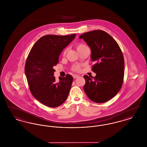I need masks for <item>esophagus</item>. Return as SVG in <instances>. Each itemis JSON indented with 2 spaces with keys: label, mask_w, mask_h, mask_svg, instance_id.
Returning a JSON list of instances; mask_svg holds the SVG:
<instances>
[{
  "label": "esophagus",
  "mask_w": 147,
  "mask_h": 147,
  "mask_svg": "<svg viewBox=\"0 0 147 147\" xmlns=\"http://www.w3.org/2000/svg\"><path fill=\"white\" fill-rule=\"evenodd\" d=\"M79 77L78 75H77V74H74L73 76V78H74V79H76V78H78V77Z\"/></svg>",
  "instance_id": "esophagus-1"
}]
</instances>
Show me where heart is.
Listing matches in <instances>:
<instances>
[{
	"instance_id": "1",
	"label": "heart",
	"mask_w": 147,
	"mask_h": 147,
	"mask_svg": "<svg viewBox=\"0 0 147 147\" xmlns=\"http://www.w3.org/2000/svg\"><path fill=\"white\" fill-rule=\"evenodd\" d=\"M85 46H85V45H84V44H83V43H79V44H78L77 46V51H79V50H80V49L84 48V47H85ZM67 49L64 50V51H63V55H65V53H66V52H67ZM80 69H81V65H79V64H74V65H73V67H72V68H71L72 70H73V71H80Z\"/></svg>"
}]
</instances>
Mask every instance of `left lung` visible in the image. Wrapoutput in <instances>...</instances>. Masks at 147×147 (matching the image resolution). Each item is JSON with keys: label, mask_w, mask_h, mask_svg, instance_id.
Listing matches in <instances>:
<instances>
[{"label": "left lung", "mask_w": 147, "mask_h": 147, "mask_svg": "<svg viewBox=\"0 0 147 147\" xmlns=\"http://www.w3.org/2000/svg\"><path fill=\"white\" fill-rule=\"evenodd\" d=\"M90 48L95 62L91 70L95 77L84 75V90L91 101L105 102L120 90L123 82L125 61L118 43L102 30L87 32L79 36Z\"/></svg>", "instance_id": "left-lung-1"}]
</instances>
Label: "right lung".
<instances>
[{
	"mask_svg": "<svg viewBox=\"0 0 147 147\" xmlns=\"http://www.w3.org/2000/svg\"><path fill=\"white\" fill-rule=\"evenodd\" d=\"M67 36L45 35L31 49L27 58L25 72L30 90L34 98L43 105L56 107L66 100L73 78L71 75L59 77L57 82L53 67L59 62L63 49L76 37Z\"/></svg>",
	"mask_w": 147,
	"mask_h": 147,
	"instance_id": "1",
	"label": "right lung"
}]
</instances>
